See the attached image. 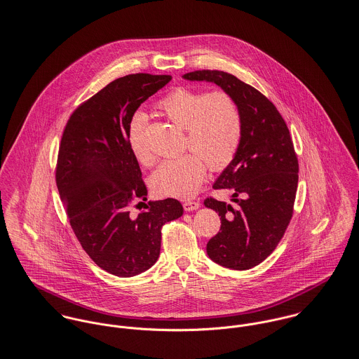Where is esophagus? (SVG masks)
Returning <instances> with one entry per match:
<instances>
[{
	"instance_id": "34e87169",
	"label": "esophagus",
	"mask_w": 359,
	"mask_h": 359,
	"mask_svg": "<svg viewBox=\"0 0 359 359\" xmlns=\"http://www.w3.org/2000/svg\"><path fill=\"white\" fill-rule=\"evenodd\" d=\"M183 208L184 211H196L200 208V203L198 201H184L183 203Z\"/></svg>"
}]
</instances>
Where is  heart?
I'll use <instances>...</instances> for the list:
<instances>
[{"mask_svg":"<svg viewBox=\"0 0 359 359\" xmlns=\"http://www.w3.org/2000/svg\"><path fill=\"white\" fill-rule=\"evenodd\" d=\"M158 108L176 125L186 129V145L194 152L162 162L151 175L156 196L189 198L197 193L207 173L224 169L236 156L243 136L241 112L234 98L224 91L203 93L177 87L168 93ZM147 118L137 112L129 125V145L135 156L147 163L149 154L143 142Z\"/></svg>","mask_w":359,"mask_h":359,"instance_id":"1","label":"heart"}]
</instances>
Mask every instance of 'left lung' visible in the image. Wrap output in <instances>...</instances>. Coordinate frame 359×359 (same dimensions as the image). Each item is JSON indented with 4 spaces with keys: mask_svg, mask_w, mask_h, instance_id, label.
Listing matches in <instances>:
<instances>
[{
    "mask_svg": "<svg viewBox=\"0 0 359 359\" xmlns=\"http://www.w3.org/2000/svg\"><path fill=\"white\" fill-rule=\"evenodd\" d=\"M183 77L215 83L240 108L241 143L214 184L216 190L230 189L236 205L212 197L204 201L220 216L207 254L224 268L251 269L275 251L292 216L298 159L288 128L272 101L230 73L207 69Z\"/></svg>",
    "mask_w": 359,
    "mask_h": 359,
    "instance_id": "1",
    "label": "left lung"
}]
</instances>
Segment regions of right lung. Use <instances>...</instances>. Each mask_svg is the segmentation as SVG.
Masks as SVG:
<instances>
[{"label":"right lung","mask_w":359,"mask_h":359,"mask_svg":"<svg viewBox=\"0 0 359 359\" xmlns=\"http://www.w3.org/2000/svg\"><path fill=\"white\" fill-rule=\"evenodd\" d=\"M170 80L136 73L111 81L73 111L60 144L55 180L73 231L87 255L119 278L149 269L159 257L162 226L183 215L175 198L149 201L139 215L130 214L133 203L147 201V187L129 125Z\"/></svg>","instance_id":"1"}]
</instances>
